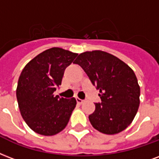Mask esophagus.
<instances>
[{
  "instance_id": "obj_1",
  "label": "esophagus",
  "mask_w": 159,
  "mask_h": 159,
  "mask_svg": "<svg viewBox=\"0 0 159 159\" xmlns=\"http://www.w3.org/2000/svg\"><path fill=\"white\" fill-rule=\"evenodd\" d=\"M76 100H77V102L78 104H82L83 102H84V100H82V99L78 98H76Z\"/></svg>"
}]
</instances>
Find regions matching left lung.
I'll list each match as a JSON object with an SVG mask.
<instances>
[{
	"instance_id": "8db88e82",
	"label": "left lung",
	"mask_w": 159,
	"mask_h": 159,
	"mask_svg": "<svg viewBox=\"0 0 159 159\" xmlns=\"http://www.w3.org/2000/svg\"><path fill=\"white\" fill-rule=\"evenodd\" d=\"M78 64L96 88L102 102L89 115L91 124L105 134H116L133 122L139 109L140 88L136 75L117 57L102 51L81 53Z\"/></svg>"
}]
</instances>
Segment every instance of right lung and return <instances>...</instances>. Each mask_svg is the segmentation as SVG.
<instances>
[{
	"label": "right lung",
	"mask_w": 159,
	"mask_h": 159,
	"mask_svg": "<svg viewBox=\"0 0 159 159\" xmlns=\"http://www.w3.org/2000/svg\"><path fill=\"white\" fill-rule=\"evenodd\" d=\"M77 56L52 47L30 61L21 71L16 88L18 106L23 119L36 133L52 136L67 125L77 101L74 98H60L53 93Z\"/></svg>",
	"instance_id": "right-lung-1"
}]
</instances>
